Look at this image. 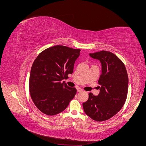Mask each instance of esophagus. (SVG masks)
Returning a JSON list of instances; mask_svg holds the SVG:
<instances>
[{"mask_svg": "<svg viewBox=\"0 0 146 146\" xmlns=\"http://www.w3.org/2000/svg\"><path fill=\"white\" fill-rule=\"evenodd\" d=\"M77 91L78 92H81V91H82V90L80 88H77Z\"/></svg>", "mask_w": 146, "mask_h": 146, "instance_id": "esophagus-1", "label": "esophagus"}]
</instances>
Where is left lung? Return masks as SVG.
<instances>
[{
  "instance_id": "8db88e82",
  "label": "left lung",
  "mask_w": 146,
  "mask_h": 146,
  "mask_svg": "<svg viewBox=\"0 0 146 146\" xmlns=\"http://www.w3.org/2000/svg\"><path fill=\"white\" fill-rule=\"evenodd\" d=\"M102 65L99 79L100 92L98 96L89 93V98L83 103L84 111L96 121L108 120L121 110L127 96L129 78L125 65L113 53L102 50L90 54Z\"/></svg>"
}]
</instances>
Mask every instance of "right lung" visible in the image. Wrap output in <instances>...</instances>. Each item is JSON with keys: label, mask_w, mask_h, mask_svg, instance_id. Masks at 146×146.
Wrapping results in <instances>:
<instances>
[{"label": "right lung", "mask_w": 146, "mask_h": 146, "mask_svg": "<svg viewBox=\"0 0 146 146\" xmlns=\"http://www.w3.org/2000/svg\"><path fill=\"white\" fill-rule=\"evenodd\" d=\"M80 49L57 45L46 48L35 60L31 68L29 91L36 107L48 116L67 108L76 94L75 88L61 80L73 72Z\"/></svg>", "instance_id": "1"}]
</instances>
